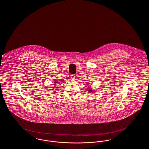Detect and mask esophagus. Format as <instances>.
Returning <instances> with one entry per match:
<instances>
[{
	"label": "esophagus",
	"mask_w": 149,
	"mask_h": 149,
	"mask_svg": "<svg viewBox=\"0 0 149 149\" xmlns=\"http://www.w3.org/2000/svg\"><path fill=\"white\" fill-rule=\"evenodd\" d=\"M70 77L72 79V80H74L75 78V75H70Z\"/></svg>",
	"instance_id": "obj_1"
}]
</instances>
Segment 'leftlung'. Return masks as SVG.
<instances>
[{"label": "left lung", "mask_w": 149, "mask_h": 149, "mask_svg": "<svg viewBox=\"0 0 149 149\" xmlns=\"http://www.w3.org/2000/svg\"><path fill=\"white\" fill-rule=\"evenodd\" d=\"M88 91H89V93H93L92 92L93 91V89H91V88H89V89H88Z\"/></svg>", "instance_id": "left-lung-1"}]
</instances>
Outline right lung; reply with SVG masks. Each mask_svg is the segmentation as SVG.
I'll return each instance as SVG.
<instances>
[{"label":"right lung","instance_id":"right-lung-1","mask_svg":"<svg viewBox=\"0 0 149 149\" xmlns=\"http://www.w3.org/2000/svg\"><path fill=\"white\" fill-rule=\"evenodd\" d=\"M59 80H60V79H59ZM56 82H55V83L53 84V85H55V84H60V83H61V80H60V81H58V80H56L55 81Z\"/></svg>","mask_w":149,"mask_h":149}]
</instances>
